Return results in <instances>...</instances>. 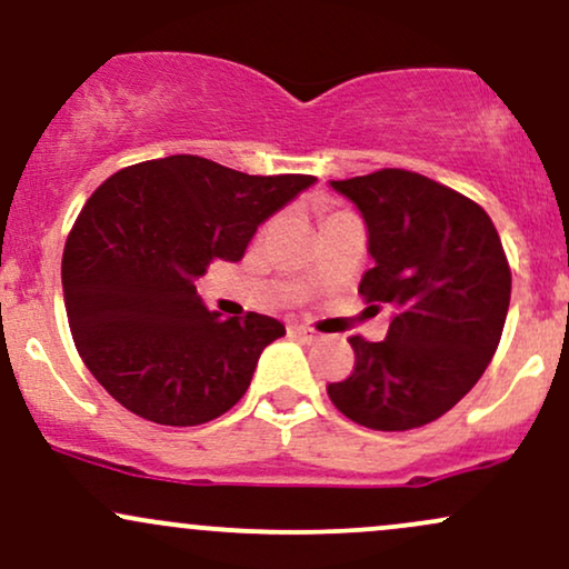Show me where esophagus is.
<instances>
[{
    "mask_svg": "<svg viewBox=\"0 0 569 569\" xmlns=\"http://www.w3.org/2000/svg\"><path fill=\"white\" fill-rule=\"evenodd\" d=\"M290 336L292 338H301L303 343H315L317 341V333L311 328H306V325H290Z\"/></svg>",
    "mask_w": 569,
    "mask_h": 569,
    "instance_id": "obj_1",
    "label": "esophagus"
}]
</instances>
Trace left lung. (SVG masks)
Here are the masks:
<instances>
[{
    "instance_id": "obj_1",
    "label": "left lung",
    "mask_w": 569,
    "mask_h": 569,
    "mask_svg": "<svg viewBox=\"0 0 569 569\" xmlns=\"http://www.w3.org/2000/svg\"><path fill=\"white\" fill-rule=\"evenodd\" d=\"M330 188L355 203L373 268L370 309L392 311L385 341L352 336L355 370L328 385L333 406L370 430H413L455 408L495 357L510 268L489 214L457 190L403 169Z\"/></svg>"
}]
</instances>
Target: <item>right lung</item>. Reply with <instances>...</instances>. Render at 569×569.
Listing matches in <instances>:
<instances>
[{"mask_svg":"<svg viewBox=\"0 0 569 569\" xmlns=\"http://www.w3.org/2000/svg\"><path fill=\"white\" fill-rule=\"evenodd\" d=\"M317 182L252 177L199 156L120 169L88 199L61 260L74 347L137 417L196 427L250 387L279 319L220 317L196 292L212 260L239 263L271 214Z\"/></svg>","mask_w":569,"mask_h":569,"instance_id":"1","label":"right lung"}]
</instances>
